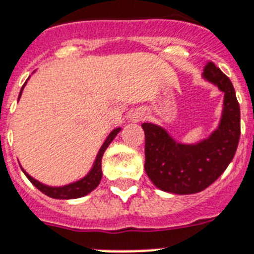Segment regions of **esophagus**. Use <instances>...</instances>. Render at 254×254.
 <instances>
[{
    "mask_svg": "<svg viewBox=\"0 0 254 254\" xmlns=\"http://www.w3.org/2000/svg\"><path fill=\"white\" fill-rule=\"evenodd\" d=\"M144 116H146V114H144L143 111H134L133 114L130 115V120L133 121V123H139V121H142L144 119Z\"/></svg>",
    "mask_w": 254,
    "mask_h": 254,
    "instance_id": "obj_1",
    "label": "esophagus"
}]
</instances>
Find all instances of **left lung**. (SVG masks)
Segmentation results:
<instances>
[{
    "instance_id": "1",
    "label": "left lung",
    "mask_w": 254,
    "mask_h": 254,
    "mask_svg": "<svg viewBox=\"0 0 254 254\" xmlns=\"http://www.w3.org/2000/svg\"><path fill=\"white\" fill-rule=\"evenodd\" d=\"M204 78L225 93L222 117L209 138L195 144L178 143L165 129L144 123V169L152 183L178 195L196 193L210 186L229 167L240 138V107L230 78L213 62L204 67Z\"/></svg>"
}]
</instances>
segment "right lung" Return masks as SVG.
Instances as JSON below:
<instances>
[{
  "label": "right lung",
  "instance_id": "obj_1",
  "mask_svg": "<svg viewBox=\"0 0 254 254\" xmlns=\"http://www.w3.org/2000/svg\"><path fill=\"white\" fill-rule=\"evenodd\" d=\"M25 84H27V81H25ZM25 84L23 85L22 90H20V94H19V98L22 95V91L24 89ZM120 127H116L114 130L111 131L110 135L107 137V139L104 140V143L102 144L101 150L98 152L97 159L94 161V165L91 168V170L87 173V176H85L84 178H81L80 181H76L73 183H69V185H65V186L62 187H51V186H46L44 183L38 182L36 181L35 178H32L28 173L24 174L27 176L29 181L32 182V185L35 187H37L41 192H44L45 195L50 196L53 199H77V197H82V196L87 195L89 192H91L93 190L97 189V186L99 185L102 180V157H103L104 151L107 150V147L110 146V143L114 140V138L116 137L117 133L120 131ZM22 168V167H20Z\"/></svg>",
  "mask_w": 254,
  "mask_h": 254
}]
</instances>
